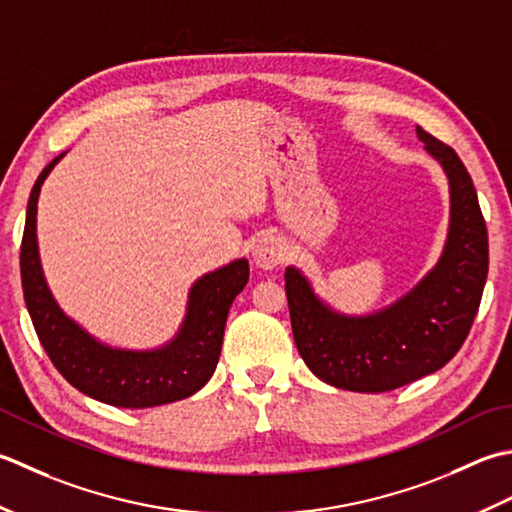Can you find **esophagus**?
Wrapping results in <instances>:
<instances>
[{
	"label": "esophagus",
	"instance_id": "esophagus-1",
	"mask_svg": "<svg viewBox=\"0 0 512 512\" xmlns=\"http://www.w3.org/2000/svg\"><path fill=\"white\" fill-rule=\"evenodd\" d=\"M254 263L263 269H274L285 260V245L280 238L265 234L254 245Z\"/></svg>",
	"mask_w": 512,
	"mask_h": 512
}]
</instances>
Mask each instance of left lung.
<instances>
[{
    "mask_svg": "<svg viewBox=\"0 0 512 512\" xmlns=\"http://www.w3.org/2000/svg\"><path fill=\"white\" fill-rule=\"evenodd\" d=\"M451 187V227L440 263L411 294L373 316H340L322 305L298 269L285 291L298 353L331 387L384 393L424 378L451 360L477 316L488 276V232L471 174L460 156L417 125Z\"/></svg>",
    "mask_w": 512,
    "mask_h": 512,
    "instance_id": "8db88e82",
    "label": "left lung"
}]
</instances>
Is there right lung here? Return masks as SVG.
Returning a JSON list of instances; mask_svg holds the SVG:
<instances>
[{"instance_id":"1","label":"right lung","mask_w":512,"mask_h":512,"mask_svg":"<svg viewBox=\"0 0 512 512\" xmlns=\"http://www.w3.org/2000/svg\"><path fill=\"white\" fill-rule=\"evenodd\" d=\"M61 156L41 170L33 185L19 254L24 300L41 347L72 387L99 402L148 409L190 398L216 369L229 307L247 285L249 263L245 258L234 260L196 280L179 336L163 349L123 351L97 342L59 309L39 265L37 198L41 183Z\"/></svg>"}]
</instances>
